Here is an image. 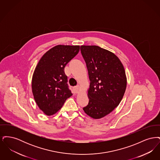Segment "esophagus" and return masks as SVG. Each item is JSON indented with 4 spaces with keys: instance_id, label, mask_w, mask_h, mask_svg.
<instances>
[{
    "instance_id": "1",
    "label": "esophagus",
    "mask_w": 160,
    "mask_h": 160,
    "mask_svg": "<svg viewBox=\"0 0 160 160\" xmlns=\"http://www.w3.org/2000/svg\"><path fill=\"white\" fill-rule=\"evenodd\" d=\"M74 91H75V93H77L79 92V86H76L74 87Z\"/></svg>"
}]
</instances>
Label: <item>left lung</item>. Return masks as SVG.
Instances as JSON below:
<instances>
[{
    "label": "left lung",
    "instance_id": "1",
    "mask_svg": "<svg viewBox=\"0 0 160 160\" xmlns=\"http://www.w3.org/2000/svg\"><path fill=\"white\" fill-rule=\"evenodd\" d=\"M90 80L89 103L84 112L94 119L110 113L121 101L127 87L125 71L114 53L97 46H82Z\"/></svg>",
    "mask_w": 160,
    "mask_h": 160
}]
</instances>
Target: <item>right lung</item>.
<instances>
[{
	"mask_svg": "<svg viewBox=\"0 0 160 160\" xmlns=\"http://www.w3.org/2000/svg\"><path fill=\"white\" fill-rule=\"evenodd\" d=\"M79 50V46H55L43 55L37 65L32 77V93L39 108L48 116L58 112L72 95L64 68Z\"/></svg>",
	"mask_w": 160,
	"mask_h": 160,
	"instance_id": "add662e5",
	"label": "right lung"
}]
</instances>
